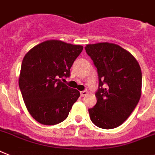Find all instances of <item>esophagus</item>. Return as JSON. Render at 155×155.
Returning a JSON list of instances; mask_svg holds the SVG:
<instances>
[{
	"label": "esophagus",
	"mask_w": 155,
	"mask_h": 155,
	"mask_svg": "<svg viewBox=\"0 0 155 155\" xmlns=\"http://www.w3.org/2000/svg\"><path fill=\"white\" fill-rule=\"evenodd\" d=\"M88 94V92L87 91H83L80 92V95H81V97H84L85 95H87Z\"/></svg>",
	"instance_id": "esophagus-1"
}]
</instances>
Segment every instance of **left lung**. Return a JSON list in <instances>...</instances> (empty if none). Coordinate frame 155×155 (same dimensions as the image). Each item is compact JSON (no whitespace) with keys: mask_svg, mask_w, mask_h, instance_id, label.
Listing matches in <instances>:
<instances>
[{"mask_svg":"<svg viewBox=\"0 0 155 155\" xmlns=\"http://www.w3.org/2000/svg\"><path fill=\"white\" fill-rule=\"evenodd\" d=\"M85 49L97 68L99 80L97 103L88 110L90 117L98 128H115L128 119L140 101V66L129 52L117 44H88Z\"/></svg>","mask_w":155,"mask_h":155,"instance_id":"left-lung-1","label":"left lung"}]
</instances>
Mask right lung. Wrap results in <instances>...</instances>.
<instances>
[{
    "instance_id": "add662e5",
    "label": "right lung",
    "mask_w": 155,
    "mask_h": 155,
    "mask_svg": "<svg viewBox=\"0 0 155 155\" xmlns=\"http://www.w3.org/2000/svg\"><path fill=\"white\" fill-rule=\"evenodd\" d=\"M82 45L60 40H47L35 45L23 59L19 86L27 110L45 125L59 124L67 118L80 94L61 79L80 54Z\"/></svg>"
}]
</instances>
